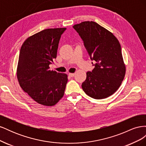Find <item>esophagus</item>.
<instances>
[{
    "instance_id": "34e87169",
    "label": "esophagus",
    "mask_w": 146,
    "mask_h": 146,
    "mask_svg": "<svg viewBox=\"0 0 146 146\" xmlns=\"http://www.w3.org/2000/svg\"><path fill=\"white\" fill-rule=\"evenodd\" d=\"M68 75H69V76L70 77H74V76H75V74H74V73L69 72V73L68 74Z\"/></svg>"
}]
</instances>
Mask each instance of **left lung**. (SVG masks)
<instances>
[{"mask_svg": "<svg viewBox=\"0 0 146 146\" xmlns=\"http://www.w3.org/2000/svg\"><path fill=\"white\" fill-rule=\"evenodd\" d=\"M92 60L96 61L92 72L86 73L82 87L96 99L108 98L120 87L125 74V64L118 39L107 29L94 21L75 24Z\"/></svg>", "mask_w": 146, "mask_h": 146, "instance_id": "1", "label": "left lung"}]
</instances>
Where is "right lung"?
Wrapping results in <instances>:
<instances>
[{"label":"right lung","mask_w":146,"mask_h":146,"mask_svg":"<svg viewBox=\"0 0 146 146\" xmlns=\"http://www.w3.org/2000/svg\"><path fill=\"white\" fill-rule=\"evenodd\" d=\"M66 28L47 29L29 36L21 46L17 78L22 89L37 103L54 106L63 98L68 75L50 70L61 35Z\"/></svg>","instance_id":"add662e5"}]
</instances>
